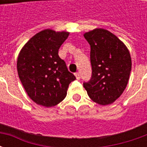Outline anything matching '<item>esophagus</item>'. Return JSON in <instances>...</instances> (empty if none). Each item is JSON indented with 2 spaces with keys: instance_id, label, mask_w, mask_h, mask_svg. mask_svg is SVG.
<instances>
[{
  "instance_id": "obj_1",
  "label": "esophagus",
  "mask_w": 147,
  "mask_h": 147,
  "mask_svg": "<svg viewBox=\"0 0 147 147\" xmlns=\"http://www.w3.org/2000/svg\"><path fill=\"white\" fill-rule=\"evenodd\" d=\"M75 76H76V80H80V73L79 72H76V73L75 74Z\"/></svg>"
}]
</instances>
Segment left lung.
<instances>
[{"label": "left lung", "mask_w": 147, "mask_h": 147, "mask_svg": "<svg viewBox=\"0 0 147 147\" xmlns=\"http://www.w3.org/2000/svg\"><path fill=\"white\" fill-rule=\"evenodd\" d=\"M90 45L92 76L83 83L87 94L100 105L113 103L126 88L131 70L129 50L115 34L96 28L83 34Z\"/></svg>", "instance_id": "obj_1"}]
</instances>
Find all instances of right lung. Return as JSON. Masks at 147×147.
Listing matches in <instances>:
<instances>
[{"mask_svg": "<svg viewBox=\"0 0 147 147\" xmlns=\"http://www.w3.org/2000/svg\"><path fill=\"white\" fill-rule=\"evenodd\" d=\"M69 32L45 29L34 35L23 46L17 59L20 80L30 98L39 105L53 107L67 95L76 80L61 60L58 50Z\"/></svg>", "mask_w": 147, "mask_h": 147, "instance_id": "obj_1", "label": "right lung"}]
</instances>
